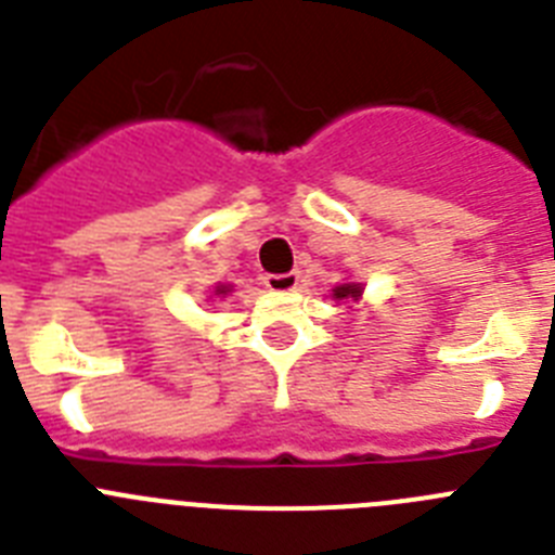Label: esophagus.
Wrapping results in <instances>:
<instances>
[{"instance_id": "esophagus-1", "label": "esophagus", "mask_w": 555, "mask_h": 555, "mask_svg": "<svg viewBox=\"0 0 555 555\" xmlns=\"http://www.w3.org/2000/svg\"><path fill=\"white\" fill-rule=\"evenodd\" d=\"M263 283H267L269 292H294V288L300 286V274L297 272H286V274H267L263 278Z\"/></svg>"}]
</instances>
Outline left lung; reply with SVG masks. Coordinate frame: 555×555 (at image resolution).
<instances>
[{
	"instance_id": "obj_1",
	"label": "left lung",
	"mask_w": 555,
	"mask_h": 555,
	"mask_svg": "<svg viewBox=\"0 0 555 555\" xmlns=\"http://www.w3.org/2000/svg\"><path fill=\"white\" fill-rule=\"evenodd\" d=\"M361 294H364V283H338L333 286V300L336 302H358L361 300Z\"/></svg>"
}]
</instances>
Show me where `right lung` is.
Masks as SVG:
<instances>
[{
  "label": "right lung",
  "mask_w": 555,
  "mask_h": 555,
  "mask_svg": "<svg viewBox=\"0 0 555 555\" xmlns=\"http://www.w3.org/2000/svg\"><path fill=\"white\" fill-rule=\"evenodd\" d=\"M230 292H233V286H230V283H219V286H214V297H219V300H222V297H228Z\"/></svg>",
  "instance_id": "obj_1"
}]
</instances>
